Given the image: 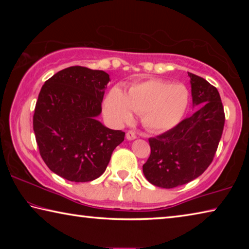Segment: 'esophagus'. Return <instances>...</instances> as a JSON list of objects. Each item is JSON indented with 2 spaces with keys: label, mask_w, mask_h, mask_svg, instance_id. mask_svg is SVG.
<instances>
[{
  "label": "esophagus",
  "mask_w": 249,
  "mask_h": 249,
  "mask_svg": "<svg viewBox=\"0 0 249 249\" xmlns=\"http://www.w3.org/2000/svg\"><path fill=\"white\" fill-rule=\"evenodd\" d=\"M126 138H127L128 141H133L136 138V134H135V132H133V130H128V132L126 133Z\"/></svg>",
  "instance_id": "obj_1"
}]
</instances>
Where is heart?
<instances>
[{
	"label": "heart",
	"instance_id": "b5f03b06",
	"mask_svg": "<svg viewBox=\"0 0 249 249\" xmlns=\"http://www.w3.org/2000/svg\"><path fill=\"white\" fill-rule=\"evenodd\" d=\"M188 88L160 79H146L130 84L126 94L113 88L105 96L103 109L108 121L123 125L141 113L142 125L151 132H166L178 125L187 112Z\"/></svg>",
	"mask_w": 249,
	"mask_h": 249
}]
</instances>
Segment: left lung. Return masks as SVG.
I'll list each match as a JSON object with an SVG mask.
<instances>
[{"mask_svg":"<svg viewBox=\"0 0 249 249\" xmlns=\"http://www.w3.org/2000/svg\"><path fill=\"white\" fill-rule=\"evenodd\" d=\"M190 77L196 112L174 128L149 138L150 156L142 165L146 179L156 187L172 189L195 180L215 156L225 123L220 93L205 79Z\"/></svg>","mask_w":249,"mask_h":249,"instance_id":"left-lung-1","label":"left lung"}]
</instances>
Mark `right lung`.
<instances>
[{
    "label": "right lung",
    "instance_id": "add662e5",
    "mask_svg": "<svg viewBox=\"0 0 249 249\" xmlns=\"http://www.w3.org/2000/svg\"><path fill=\"white\" fill-rule=\"evenodd\" d=\"M109 75L102 70L69 67L41 88L33 117L39 154L54 174L88 182L103 174L125 133L96 120L102 112Z\"/></svg>",
    "mask_w": 249,
    "mask_h": 249
}]
</instances>
